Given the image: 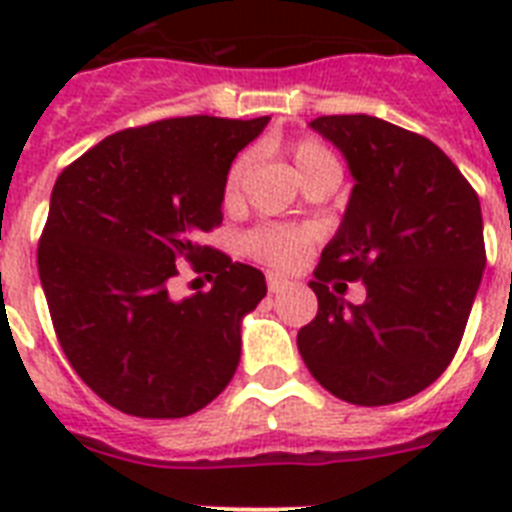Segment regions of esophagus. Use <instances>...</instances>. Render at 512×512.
Instances as JSON below:
<instances>
[{"label": "esophagus", "instance_id": "34e87169", "mask_svg": "<svg viewBox=\"0 0 512 512\" xmlns=\"http://www.w3.org/2000/svg\"><path fill=\"white\" fill-rule=\"evenodd\" d=\"M289 287L287 276H279V273H268V289H271V295H279L284 289Z\"/></svg>", "mask_w": 512, "mask_h": 512}]
</instances>
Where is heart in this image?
I'll return each instance as SVG.
<instances>
[{
  "label": "heart",
  "instance_id": "b5f03b06",
  "mask_svg": "<svg viewBox=\"0 0 512 512\" xmlns=\"http://www.w3.org/2000/svg\"><path fill=\"white\" fill-rule=\"evenodd\" d=\"M292 164H295L297 175L303 183H308L311 177L321 175V172H337L335 154L327 146H321L319 140H297L292 146ZM249 167V156H239L231 164L228 177H225V201H233L239 196L241 180ZM249 252L260 260H265L273 268H292V265L303 257L305 247H308V233L297 231V228H260L247 239Z\"/></svg>",
  "mask_w": 512,
  "mask_h": 512
}]
</instances>
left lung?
<instances>
[{
  "instance_id": "left-lung-1",
  "label": "left lung",
  "mask_w": 512,
  "mask_h": 512,
  "mask_svg": "<svg viewBox=\"0 0 512 512\" xmlns=\"http://www.w3.org/2000/svg\"><path fill=\"white\" fill-rule=\"evenodd\" d=\"M311 127L340 148L356 185L308 284L319 313L297 348L332 396L396 404L436 382L460 348L486 268L481 204L422 135L366 114ZM335 278L364 280L367 303L345 304L339 285L328 289Z\"/></svg>"
}]
</instances>
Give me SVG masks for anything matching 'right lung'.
<instances>
[{
	"mask_svg": "<svg viewBox=\"0 0 512 512\" xmlns=\"http://www.w3.org/2000/svg\"><path fill=\"white\" fill-rule=\"evenodd\" d=\"M265 124L162 119L108 135L55 180L36 252L52 327L76 374L119 412L188 417L231 382L241 319L268 287L199 239L223 223L231 162ZM180 259L218 273L209 293L171 300Z\"/></svg>",
	"mask_w": 512,
	"mask_h": 512,
	"instance_id": "obj_1",
	"label": "right lung"
}]
</instances>
